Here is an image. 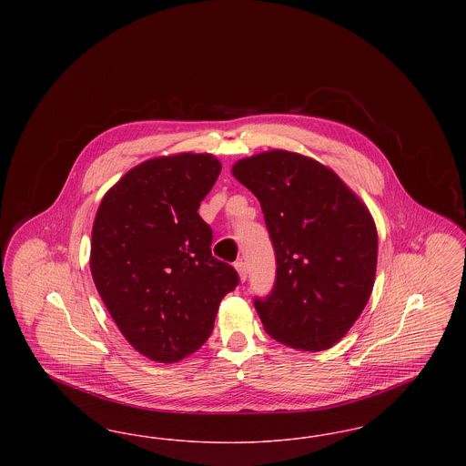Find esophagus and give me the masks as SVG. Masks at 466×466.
I'll return each instance as SVG.
<instances>
[{
  "label": "esophagus",
  "instance_id": "34e87169",
  "mask_svg": "<svg viewBox=\"0 0 466 466\" xmlns=\"http://www.w3.org/2000/svg\"><path fill=\"white\" fill-rule=\"evenodd\" d=\"M234 267H236V270H238V274H239V281L244 283V281H246V278H248V267H246L244 262H238Z\"/></svg>",
  "mask_w": 466,
  "mask_h": 466
}]
</instances>
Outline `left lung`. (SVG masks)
Masks as SVG:
<instances>
[{
  "label": "left lung",
  "mask_w": 466,
  "mask_h": 466,
  "mask_svg": "<svg viewBox=\"0 0 466 466\" xmlns=\"http://www.w3.org/2000/svg\"><path fill=\"white\" fill-rule=\"evenodd\" d=\"M232 175L260 200L278 262L266 332L299 351H325L360 318L374 289L376 222L329 166L289 150L239 158Z\"/></svg>",
  "instance_id": "1"
}]
</instances>
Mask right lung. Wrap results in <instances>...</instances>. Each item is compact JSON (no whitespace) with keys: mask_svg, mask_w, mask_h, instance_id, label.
Segmentation results:
<instances>
[{"mask_svg":"<svg viewBox=\"0 0 466 466\" xmlns=\"http://www.w3.org/2000/svg\"><path fill=\"white\" fill-rule=\"evenodd\" d=\"M222 162L181 152L148 158L103 196L90 239V272L120 333L152 361L175 363L213 332L238 272L211 255L198 213Z\"/></svg>","mask_w":466,"mask_h":466,"instance_id":"right-lung-1","label":"right lung"}]
</instances>
